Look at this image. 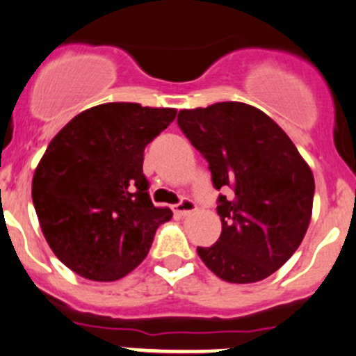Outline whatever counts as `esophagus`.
I'll use <instances>...</instances> for the list:
<instances>
[{"label":"esophagus","instance_id":"34e87169","mask_svg":"<svg viewBox=\"0 0 356 356\" xmlns=\"http://www.w3.org/2000/svg\"><path fill=\"white\" fill-rule=\"evenodd\" d=\"M193 212H197V204L193 200H190V198H183L178 205H175V213H178L181 217L192 216Z\"/></svg>","mask_w":356,"mask_h":356}]
</instances>
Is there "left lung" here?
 Returning a JSON list of instances; mask_svg holds the SVG:
<instances>
[{
	"instance_id": "8db88e82",
	"label": "left lung",
	"mask_w": 356,
	"mask_h": 356,
	"mask_svg": "<svg viewBox=\"0 0 356 356\" xmlns=\"http://www.w3.org/2000/svg\"><path fill=\"white\" fill-rule=\"evenodd\" d=\"M178 125L207 159L222 232L197 248L229 284L270 277L297 251L311 222L314 177L290 137L265 112L241 102L179 110Z\"/></svg>"
}]
</instances>
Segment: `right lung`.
<instances>
[{
	"label": "right lung",
	"mask_w": 356,
	"mask_h": 356,
	"mask_svg": "<svg viewBox=\"0 0 356 356\" xmlns=\"http://www.w3.org/2000/svg\"><path fill=\"white\" fill-rule=\"evenodd\" d=\"M175 108L103 103L64 125L33 173L32 200L44 238L67 268L113 282L146 258L156 229L173 217L154 207L144 149Z\"/></svg>",
	"instance_id": "1"
}]
</instances>
